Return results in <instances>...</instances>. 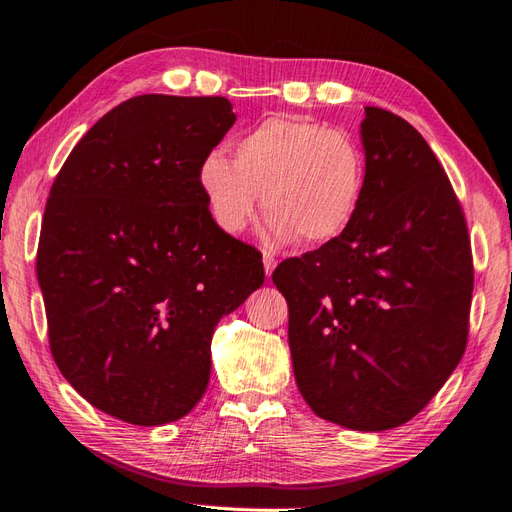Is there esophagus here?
<instances>
[{
    "instance_id": "obj_1",
    "label": "esophagus",
    "mask_w": 512,
    "mask_h": 512,
    "mask_svg": "<svg viewBox=\"0 0 512 512\" xmlns=\"http://www.w3.org/2000/svg\"><path fill=\"white\" fill-rule=\"evenodd\" d=\"M276 268V259L270 255V253H264V270H266V276L270 279L272 272Z\"/></svg>"
}]
</instances>
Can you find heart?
Masks as SVG:
<instances>
[{"instance_id": "obj_1", "label": "heart", "mask_w": 512, "mask_h": 512, "mask_svg": "<svg viewBox=\"0 0 512 512\" xmlns=\"http://www.w3.org/2000/svg\"><path fill=\"white\" fill-rule=\"evenodd\" d=\"M367 156L339 128L298 115H270L231 143V160L212 152L197 182L218 229L229 236L255 221L264 199L272 244L309 246L341 238L367 191Z\"/></svg>"}]
</instances>
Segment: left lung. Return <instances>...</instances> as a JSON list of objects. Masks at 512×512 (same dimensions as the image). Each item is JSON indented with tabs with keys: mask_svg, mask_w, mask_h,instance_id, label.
Returning a JSON list of instances; mask_svg holds the SVG:
<instances>
[{
	"mask_svg": "<svg viewBox=\"0 0 512 512\" xmlns=\"http://www.w3.org/2000/svg\"><path fill=\"white\" fill-rule=\"evenodd\" d=\"M367 191L341 238L285 259L289 352L311 410L354 431L414 418L465 352L472 251L455 191L399 115L364 107Z\"/></svg>",
	"mask_w": 512,
	"mask_h": 512,
	"instance_id": "8db88e82",
	"label": "left lung"
}]
</instances>
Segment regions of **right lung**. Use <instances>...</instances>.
<instances>
[{
    "label": "right lung",
    "instance_id": "add662e5",
    "mask_svg": "<svg viewBox=\"0 0 512 512\" xmlns=\"http://www.w3.org/2000/svg\"><path fill=\"white\" fill-rule=\"evenodd\" d=\"M233 122L223 96L128 98L51 186L36 257L51 354L87 403L130 425L193 410L216 324L264 285L261 255L218 229L197 182Z\"/></svg>",
    "mask_w": 512,
    "mask_h": 512
}]
</instances>
